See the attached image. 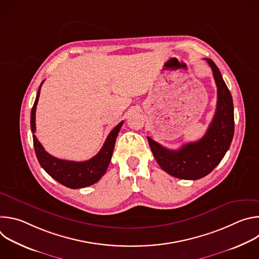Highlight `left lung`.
I'll use <instances>...</instances> for the list:
<instances>
[{"instance_id":"obj_1","label":"left lung","mask_w":259,"mask_h":259,"mask_svg":"<svg viewBox=\"0 0 259 259\" xmlns=\"http://www.w3.org/2000/svg\"><path fill=\"white\" fill-rule=\"evenodd\" d=\"M217 86V104L214 118L206 134L198 141L183 144L172 151L147 137L151 150L160 167L168 174L188 180L208 175L224 159L230 149L235 131L234 104L232 94L216 64L209 58Z\"/></svg>"}]
</instances>
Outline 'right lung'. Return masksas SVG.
<instances>
[{
  "label": "right lung",
  "mask_w": 259,
  "mask_h": 259,
  "mask_svg": "<svg viewBox=\"0 0 259 259\" xmlns=\"http://www.w3.org/2000/svg\"><path fill=\"white\" fill-rule=\"evenodd\" d=\"M43 82L41 83V86ZM41 86L39 87L38 93H36L30 114V128L32 132L33 147L40 165L52 178L66 188L75 190L92 186L106 172L113 156L118 133L120 132L124 121L119 123L110 131L99 153L90 160L84 162H73L55 158L44 150L43 145L33 134L35 132V108L39 101Z\"/></svg>",
  "instance_id": "right-lung-1"
}]
</instances>
